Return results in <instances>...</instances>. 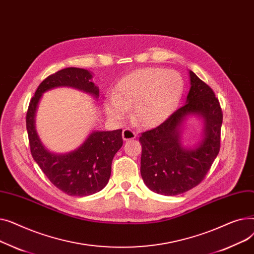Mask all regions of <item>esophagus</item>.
<instances>
[{
  "mask_svg": "<svg viewBox=\"0 0 254 254\" xmlns=\"http://www.w3.org/2000/svg\"><path fill=\"white\" fill-rule=\"evenodd\" d=\"M137 137V134L135 131H132L130 128H125L123 130V139L124 141H128L132 140Z\"/></svg>",
  "mask_w": 254,
  "mask_h": 254,
  "instance_id": "esophagus-1",
  "label": "esophagus"
}]
</instances>
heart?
<instances>
[{
	"mask_svg": "<svg viewBox=\"0 0 254 254\" xmlns=\"http://www.w3.org/2000/svg\"><path fill=\"white\" fill-rule=\"evenodd\" d=\"M182 92L183 80L176 71L139 69L119 80L104 107L107 115L116 122H123L132 109V119L138 126L154 127L175 111Z\"/></svg>",
	"mask_w": 254,
	"mask_h": 254,
	"instance_id": "1",
	"label": "heart"
}]
</instances>
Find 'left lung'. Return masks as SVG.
Segmentation results:
<instances>
[{
    "label": "left lung",
    "mask_w": 254,
    "mask_h": 254,
    "mask_svg": "<svg viewBox=\"0 0 254 254\" xmlns=\"http://www.w3.org/2000/svg\"><path fill=\"white\" fill-rule=\"evenodd\" d=\"M185 105L159 127L141 134V176L147 188L163 195H177L201 182L220 148L222 112L215 93L192 71ZM203 123L202 136L192 146L182 145L190 117Z\"/></svg>",
    "instance_id": "obj_1"
}]
</instances>
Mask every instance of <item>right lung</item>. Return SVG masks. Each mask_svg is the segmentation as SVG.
<instances>
[{
    "label": "right lung",
    "mask_w": 254,
    "mask_h": 254,
    "mask_svg": "<svg viewBox=\"0 0 254 254\" xmlns=\"http://www.w3.org/2000/svg\"><path fill=\"white\" fill-rule=\"evenodd\" d=\"M92 73L80 68H65L48 76L32 98L26 113L31 152L35 162L59 190L73 196H86L102 190L109 181L111 164L123 146V129L92 130L76 149L55 153L47 149L36 130V113L43 93L57 87H72L99 99V87Z\"/></svg>",
    "instance_id": "right-lung-1"
}]
</instances>
